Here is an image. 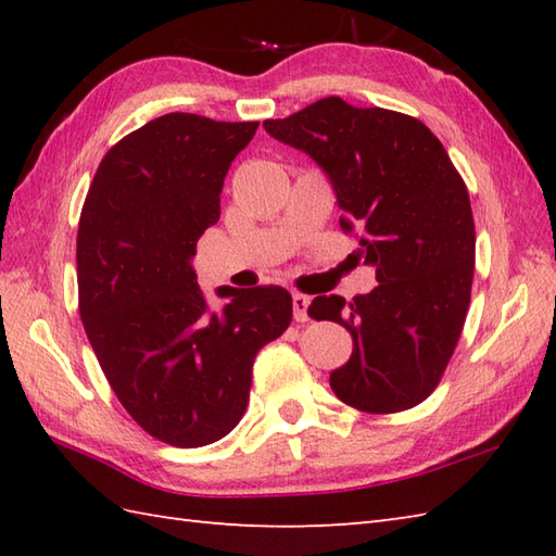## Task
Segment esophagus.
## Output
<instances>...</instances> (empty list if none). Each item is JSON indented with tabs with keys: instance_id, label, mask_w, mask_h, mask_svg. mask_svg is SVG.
<instances>
[{
	"instance_id": "obj_1",
	"label": "esophagus",
	"mask_w": 556,
	"mask_h": 556,
	"mask_svg": "<svg viewBox=\"0 0 556 556\" xmlns=\"http://www.w3.org/2000/svg\"><path fill=\"white\" fill-rule=\"evenodd\" d=\"M308 305H311V299L305 296V293H293V320L308 323L311 320Z\"/></svg>"
}]
</instances>
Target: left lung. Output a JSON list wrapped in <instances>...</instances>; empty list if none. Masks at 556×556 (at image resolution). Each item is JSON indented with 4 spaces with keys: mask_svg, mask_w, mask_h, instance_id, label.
<instances>
[{
    "mask_svg": "<svg viewBox=\"0 0 556 556\" xmlns=\"http://www.w3.org/2000/svg\"><path fill=\"white\" fill-rule=\"evenodd\" d=\"M265 131L311 155L334 186L339 224L375 267L370 293L313 299L315 320L344 325L349 363L334 394L365 413L418 406L440 384L466 323L476 269L468 188L428 126L382 108L317 100Z\"/></svg>",
    "mask_w": 556,
    "mask_h": 556,
    "instance_id": "obj_1",
    "label": "left lung"
}]
</instances>
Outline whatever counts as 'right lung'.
<instances>
[{"label": "right lung", "mask_w": 556, "mask_h": 556, "mask_svg": "<svg viewBox=\"0 0 556 556\" xmlns=\"http://www.w3.org/2000/svg\"><path fill=\"white\" fill-rule=\"evenodd\" d=\"M255 131L257 122L164 114L104 155L80 210L83 327L128 416L172 446H205L239 425L257 351L291 325L281 287H219L227 303L210 311L191 265Z\"/></svg>", "instance_id": "add662e5"}]
</instances>
